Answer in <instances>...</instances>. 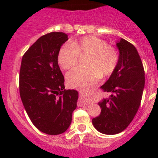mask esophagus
Wrapping results in <instances>:
<instances>
[{"instance_id":"esophagus-1","label":"esophagus","mask_w":158,"mask_h":158,"mask_svg":"<svg viewBox=\"0 0 158 158\" xmlns=\"http://www.w3.org/2000/svg\"><path fill=\"white\" fill-rule=\"evenodd\" d=\"M79 104H81V105H86V104H89V102L88 101H85V100H84V99H80V100H79Z\"/></svg>"}]
</instances>
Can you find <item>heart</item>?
I'll return each mask as SVG.
<instances>
[{"label":"heart","mask_w":158,"mask_h":158,"mask_svg":"<svg viewBox=\"0 0 158 158\" xmlns=\"http://www.w3.org/2000/svg\"><path fill=\"white\" fill-rule=\"evenodd\" d=\"M89 54L85 61L87 67L75 68L66 74L71 87L88 89L102 77L109 76L116 69L119 60L118 51L107 45L104 40L89 35L72 40L60 48L58 62L62 69H70L77 64L79 54Z\"/></svg>","instance_id":"obj_1"}]
</instances>
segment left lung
Instances as JSON below:
<instances>
[{
  "mask_svg": "<svg viewBox=\"0 0 158 158\" xmlns=\"http://www.w3.org/2000/svg\"><path fill=\"white\" fill-rule=\"evenodd\" d=\"M116 46L118 65L100 87L111 95L99 102L101 112L93 118L94 127L104 135H116L129 126L139 108L145 86L144 68L135 46L123 39Z\"/></svg>",
  "mask_w": 158,
  "mask_h": 158,
  "instance_id": "8db88e82",
  "label": "left lung"
}]
</instances>
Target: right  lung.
<instances>
[{
    "label": "right lung",
    "mask_w": 158,
    "mask_h": 158,
    "mask_svg": "<svg viewBox=\"0 0 158 158\" xmlns=\"http://www.w3.org/2000/svg\"><path fill=\"white\" fill-rule=\"evenodd\" d=\"M68 40L63 32H51L37 40L22 58L19 94L32 123L50 135L64 133L72 121L78 93L65 90L58 64L60 48Z\"/></svg>",
    "instance_id": "obj_1"
}]
</instances>
